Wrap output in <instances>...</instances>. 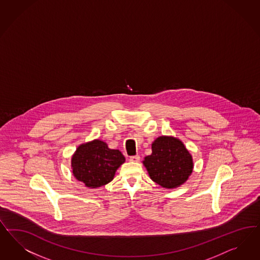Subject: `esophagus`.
<instances>
[{"instance_id":"esophagus-1","label":"esophagus","mask_w":260,"mask_h":260,"mask_svg":"<svg viewBox=\"0 0 260 260\" xmlns=\"http://www.w3.org/2000/svg\"><path fill=\"white\" fill-rule=\"evenodd\" d=\"M140 156H132V157H130V161H134V162H137V161H139L140 160Z\"/></svg>"}]
</instances>
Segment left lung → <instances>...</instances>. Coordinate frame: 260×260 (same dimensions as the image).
Masks as SVG:
<instances>
[{
    "instance_id": "1",
    "label": "left lung",
    "mask_w": 260,
    "mask_h": 260,
    "mask_svg": "<svg viewBox=\"0 0 260 260\" xmlns=\"http://www.w3.org/2000/svg\"><path fill=\"white\" fill-rule=\"evenodd\" d=\"M152 154L143 160L149 177L161 187L172 189L192 173L193 159L184 143L172 136H160L152 144Z\"/></svg>"
}]
</instances>
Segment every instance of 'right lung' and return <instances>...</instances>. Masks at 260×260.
<instances>
[{
	"mask_svg": "<svg viewBox=\"0 0 260 260\" xmlns=\"http://www.w3.org/2000/svg\"><path fill=\"white\" fill-rule=\"evenodd\" d=\"M124 161L120 151L111 149L105 142L95 139L76 148L71 167L76 180L87 187L98 188L110 183Z\"/></svg>",
	"mask_w": 260,
	"mask_h": 260,
	"instance_id": "add662e5",
	"label": "right lung"
}]
</instances>
